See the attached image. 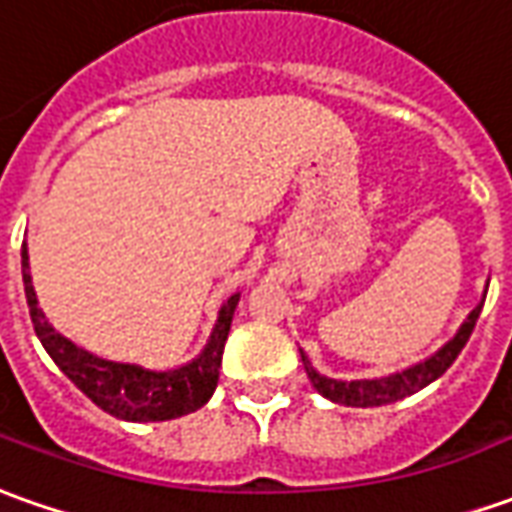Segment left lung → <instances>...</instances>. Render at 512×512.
Returning <instances> with one entry per match:
<instances>
[{"label":"left lung","mask_w":512,"mask_h":512,"mask_svg":"<svg viewBox=\"0 0 512 512\" xmlns=\"http://www.w3.org/2000/svg\"><path fill=\"white\" fill-rule=\"evenodd\" d=\"M485 300L476 305L474 311L468 314V319L462 322V328L457 330V336L440 347L437 353L420 364H412L409 370L403 373L387 375V378H364V381H336V378H328V375H319L311 367L308 356L302 353V364H305V373L311 378V384L319 395H325L328 401L344 403V406H384V403H395L406 398V395H415L417 389L429 387L431 381H437L440 375L446 373L448 367L454 364V358L460 356L462 347L468 344L471 333H474L476 319H479V311H482Z\"/></svg>","instance_id":"obj_1"}]
</instances>
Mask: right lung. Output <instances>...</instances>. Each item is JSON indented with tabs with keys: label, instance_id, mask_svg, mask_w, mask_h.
I'll list each match as a JSON object with an SVG mask.
<instances>
[{
	"label": "right lung",
	"instance_id": "add662e5",
	"mask_svg": "<svg viewBox=\"0 0 512 512\" xmlns=\"http://www.w3.org/2000/svg\"><path fill=\"white\" fill-rule=\"evenodd\" d=\"M27 260H30L27 243H22L24 297H27L36 336L44 344V350L50 353L52 361L61 367V373L81 389L86 398H92V403H97L103 412L120 417V420H131V423H151V420H173V417L190 415L210 401L212 392L218 387L221 356H224L232 314H235L241 294H232L221 305L218 322H215L210 342L201 350V356L193 358L184 367L156 373V370H145L139 364H120V361L100 358L61 336L47 322L44 311L38 308Z\"/></svg>",
	"mask_w": 512,
	"mask_h": 512
}]
</instances>
